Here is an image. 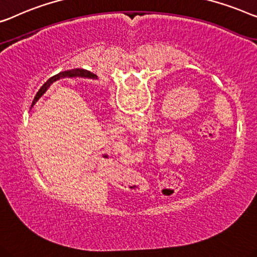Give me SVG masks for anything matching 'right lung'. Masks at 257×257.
<instances>
[{
    "instance_id": "add662e5",
    "label": "right lung",
    "mask_w": 257,
    "mask_h": 257,
    "mask_svg": "<svg viewBox=\"0 0 257 257\" xmlns=\"http://www.w3.org/2000/svg\"><path fill=\"white\" fill-rule=\"evenodd\" d=\"M90 77V79H97V76L95 75V74H92L89 72V70H85V69H80V68H76V69H70V70H65V72H60L59 74H57V75L52 76L48 79L45 84L43 85L42 88L39 89V91L37 92L36 97L35 99H33V103L32 105L35 104L38 99L42 97V96L44 95V92H45L48 88H50V85L55 82V81L60 80V79H64V77Z\"/></svg>"
}]
</instances>
